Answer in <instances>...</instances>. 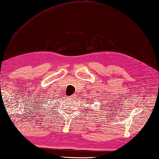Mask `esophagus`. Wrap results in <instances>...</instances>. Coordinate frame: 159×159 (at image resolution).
<instances>
[{
    "mask_svg": "<svg viewBox=\"0 0 159 159\" xmlns=\"http://www.w3.org/2000/svg\"><path fill=\"white\" fill-rule=\"evenodd\" d=\"M74 97H75V96H74V95L73 94V95H71V96L70 97V98H71V99H74Z\"/></svg>",
    "mask_w": 159,
    "mask_h": 159,
    "instance_id": "34e87169",
    "label": "esophagus"
}]
</instances>
